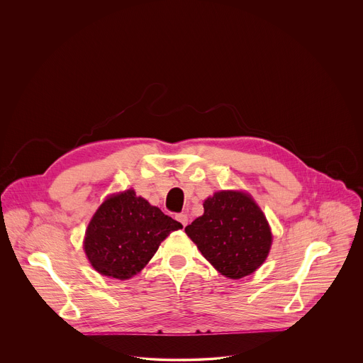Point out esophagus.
I'll use <instances>...</instances> for the list:
<instances>
[{"instance_id": "1", "label": "esophagus", "mask_w": 363, "mask_h": 363, "mask_svg": "<svg viewBox=\"0 0 363 363\" xmlns=\"http://www.w3.org/2000/svg\"><path fill=\"white\" fill-rule=\"evenodd\" d=\"M175 218H177L184 227L188 224V216H186L185 213H178V214L175 216Z\"/></svg>"}]
</instances>
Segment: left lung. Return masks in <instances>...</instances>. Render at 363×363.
<instances>
[{"mask_svg": "<svg viewBox=\"0 0 363 363\" xmlns=\"http://www.w3.org/2000/svg\"><path fill=\"white\" fill-rule=\"evenodd\" d=\"M203 207V216L185 233L214 269L234 280L259 269L272 246V231L259 206L242 192L223 191Z\"/></svg>", "mask_w": 363, "mask_h": 363, "instance_id": "1", "label": "left lung"}]
</instances>
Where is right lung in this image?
I'll return each instance as SVG.
<instances>
[{"label": "right lung", "mask_w": 363, "mask_h": 363, "mask_svg": "<svg viewBox=\"0 0 363 363\" xmlns=\"http://www.w3.org/2000/svg\"><path fill=\"white\" fill-rule=\"evenodd\" d=\"M182 224L133 191L104 201L93 216L84 237V252L103 276L126 280L155 256L160 243Z\"/></svg>", "instance_id": "obj_1"}]
</instances>
